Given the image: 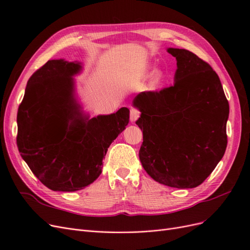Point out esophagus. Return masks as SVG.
<instances>
[{"mask_svg":"<svg viewBox=\"0 0 250 250\" xmlns=\"http://www.w3.org/2000/svg\"><path fill=\"white\" fill-rule=\"evenodd\" d=\"M139 116H140V111L138 110L137 108L132 107L131 110H130V119H131V122L135 123L136 120L139 118Z\"/></svg>","mask_w":250,"mask_h":250,"instance_id":"obj_1","label":"esophagus"}]
</instances>
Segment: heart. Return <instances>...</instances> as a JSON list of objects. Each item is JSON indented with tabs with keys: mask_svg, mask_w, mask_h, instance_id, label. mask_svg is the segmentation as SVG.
<instances>
[{
	"mask_svg": "<svg viewBox=\"0 0 250 250\" xmlns=\"http://www.w3.org/2000/svg\"><path fill=\"white\" fill-rule=\"evenodd\" d=\"M167 80V73H166L163 69H156L150 79V87L151 88H156L158 86H160L161 84Z\"/></svg>",
	"mask_w": 250,
	"mask_h": 250,
	"instance_id": "b5f03b06",
	"label": "heart"
}]
</instances>
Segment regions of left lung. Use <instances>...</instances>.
I'll return each instance as SVG.
<instances>
[{
    "label": "left lung",
    "instance_id": "1",
    "mask_svg": "<svg viewBox=\"0 0 250 250\" xmlns=\"http://www.w3.org/2000/svg\"><path fill=\"white\" fill-rule=\"evenodd\" d=\"M177 61L174 84L133 101L143 132L139 158L149 176L176 188H197L225 154L229 102L210 64L187 49L168 48Z\"/></svg>",
    "mask_w": 250,
    "mask_h": 250
}]
</instances>
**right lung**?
I'll return each instance as SVG.
<instances>
[{"mask_svg": "<svg viewBox=\"0 0 250 250\" xmlns=\"http://www.w3.org/2000/svg\"><path fill=\"white\" fill-rule=\"evenodd\" d=\"M80 62L51 60L27 81L17 112L16 143L35 176L54 191H76L102 173L108 147L130 120V110L89 118L75 98Z\"/></svg>", "mask_w": 250, "mask_h": 250, "instance_id": "1", "label": "right lung"}]
</instances>
